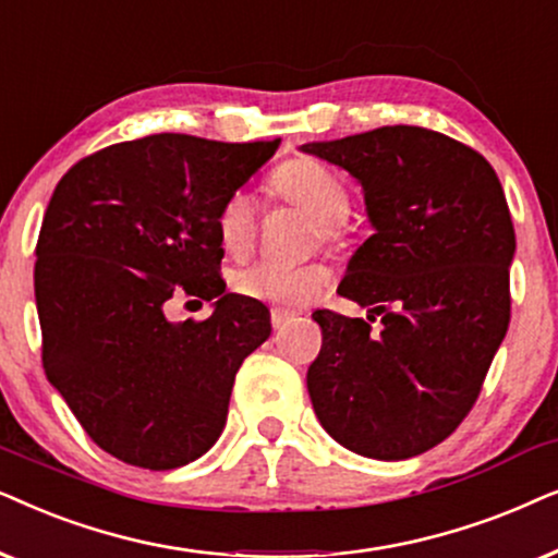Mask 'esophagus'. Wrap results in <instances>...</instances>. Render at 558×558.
Returning <instances> with one entry per match:
<instances>
[{
  "label": "esophagus",
  "mask_w": 558,
  "mask_h": 558,
  "mask_svg": "<svg viewBox=\"0 0 558 558\" xmlns=\"http://www.w3.org/2000/svg\"><path fill=\"white\" fill-rule=\"evenodd\" d=\"M295 314H291V311H283V308H272L270 311V322H272V329L278 331V329H283V326L291 322Z\"/></svg>",
  "instance_id": "1"
}]
</instances>
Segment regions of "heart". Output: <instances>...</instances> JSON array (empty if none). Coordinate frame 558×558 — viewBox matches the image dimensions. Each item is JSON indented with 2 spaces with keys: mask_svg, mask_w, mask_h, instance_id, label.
<instances>
[{
  "mask_svg": "<svg viewBox=\"0 0 558 558\" xmlns=\"http://www.w3.org/2000/svg\"><path fill=\"white\" fill-rule=\"evenodd\" d=\"M270 191L283 202L299 206L314 217L316 232L324 242H341L352 229L347 206L349 189L337 170L311 158H293L275 170ZM257 204L250 193L236 191L221 204L217 214V236L221 250L232 257H244L255 244ZM331 283V272L324 265H275L255 263L234 272L232 288L242 299L275 303L295 308L314 301Z\"/></svg>",
  "mask_w": 558,
  "mask_h": 558,
  "instance_id": "heart-1",
  "label": "heart"
}]
</instances>
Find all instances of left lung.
<instances>
[{
  "label": "left lung",
  "mask_w": 558,
  "mask_h": 558,
  "mask_svg": "<svg viewBox=\"0 0 558 558\" xmlns=\"http://www.w3.org/2000/svg\"><path fill=\"white\" fill-rule=\"evenodd\" d=\"M301 150L362 185L375 234L337 293L383 324L314 311L324 333L306 375L316 418L354 454H423L470 413L508 331L515 232L502 185L472 147L411 124Z\"/></svg>",
  "instance_id": "obj_1"
}]
</instances>
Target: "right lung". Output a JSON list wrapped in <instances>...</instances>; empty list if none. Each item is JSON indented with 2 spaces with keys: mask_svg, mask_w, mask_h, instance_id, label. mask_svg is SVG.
Segmentation results:
<instances>
[{
  "mask_svg": "<svg viewBox=\"0 0 558 558\" xmlns=\"http://www.w3.org/2000/svg\"><path fill=\"white\" fill-rule=\"evenodd\" d=\"M278 147L162 132L56 185L35 247L43 369L107 454L160 472L217 444L236 369L270 337V311L227 293L217 214ZM181 294L213 316L170 323Z\"/></svg>",
  "mask_w": 558,
  "mask_h": 558,
  "instance_id": "1",
  "label": "right lung"
}]
</instances>
